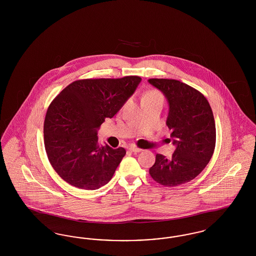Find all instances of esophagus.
<instances>
[{"instance_id": "obj_1", "label": "esophagus", "mask_w": 256, "mask_h": 256, "mask_svg": "<svg viewBox=\"0 0 256 256\" xmlns=\"http://www.w3.org/2000/svg\"><path fill=\"white\" fill-rule=\"evenodd\" d=\"M128 150L132 152H140L142 150L141 148H135V146H130Z\"/></svg>"}]
</instances>
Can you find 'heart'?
<instances>
[{
    "instance_id": "b5f03b06",
    "label": "heart",
    "mask_w": 256,
    "mask_h": 256,
    "mask_svg": "<svg viewBox=\"0 0 256 256\" xmlns=\"http://www.w3.org/2000/svg\"><path fill=\"white\" fill-rule=\"evenodd\" d=\"M163 100V96L158 90H150L148 91L143 98V102L146 100Z\"/></svg>"
}]
</instances>
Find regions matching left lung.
Instances as JSON below:
<instances>
[{
  "label": "left lung",
  "instance_id": "1",
  "mask_svg": "<svg viewBox=\"0 0 256 256\" xmlns=\"http://www.w3.org/2000/svg\"><path fill=\"white\" fill-rule=\"evenodd\" d=\"M169 104L166 121L176 146L170 158L156 154L150 174L154 182L168 187L189 182L206 167L216 144L213 112L200 91L180 80L150 78Z\"/></svg>",
  "mask_w": 256,
  "mask_h": 256
}]
</instances>
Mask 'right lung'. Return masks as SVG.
Segmentation results:
<instances>
[{"instance_id": "1", "label": "right lung", "mask_w": 256, "mask_h": 256, "mask_svg": "<svg viewBox=\"0 0 256 256\" xmlns=\"http://www.w3.org/2000/svg\"><path fill=\"white\" fill-rule=\"evenodd\" d=\"M137 76L80 80L50 102L44 122V144L50 165L63 180L86 190L108 183L126 154L124 148L100 146L98 130L136 90Z\"/></svg>"}]
</instances>
